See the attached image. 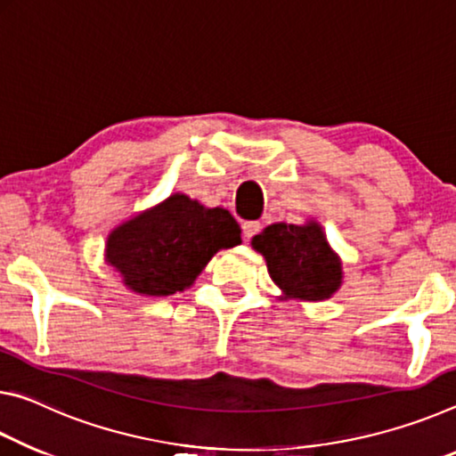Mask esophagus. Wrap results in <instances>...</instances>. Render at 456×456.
Wrapping results in <instances>:
<instances>
[{"label": "esophagus", "instance_id": "esophagus-1", "mask_svg": "<svg viewBox=\"0 0 456 456\" xmlns=\"http://www.w3.org/2000/svg\"><path fill=\"white\" fill-rule=\"evenodd\" d=\"M258 232H260V222L252 220V222H244L242 224V234H244L246 240H250V238L255 236V234H258Z\"/></svg>", "mask_w": 456, "mask_h": 456}]
</instances>
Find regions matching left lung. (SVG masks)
<instances>
[{
	"label": "left lung",
	"mask_w": 456,
	"mask_h": 456,
	"mask_svg": "<svg viewBox=\"0 0 456 456\" xmlns=\"http://www.w3.org/2000/svg\"><path fill=\"white\" fill-rule=\"evenodd\" d=\"M250 244L265 256L268 274L282 293L281 301L319 303L343 285L341 258L317 220L271 224Z\"/></svg>",
	"instance_id": "obj_1"
}]
</instances>
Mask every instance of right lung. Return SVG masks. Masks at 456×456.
<instances>
[{"instance_id": "add662e5", "label": "right lung", "mask_w": 456, "mask_h": 456, "mask_svg": "<svg viewBox=\"0 0 456 456\" xmlns=\"http://www.w3.org/2000/svg\"><path fill=\"white\" fill-rule=\"evenodd\" d=\"M240 242L232 214L177 191L110 230L104 263L135 295L169 297L190 289L216 252Z\"/></svg>"}]
</instances>
